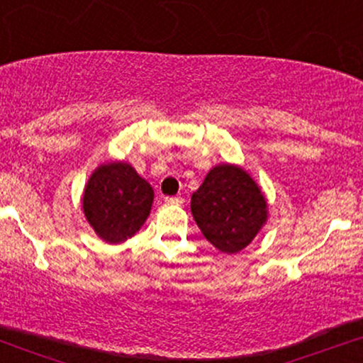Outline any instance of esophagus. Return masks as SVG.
<instances>
[{"label": "esophagus", "mask_w": 363, "mask_h": 363, "mask_svg": "<svg viewBox=\"0 0 363 363\" xmlns=\"http://www.w3.org/2000/svg\"><path fill=\"white\" fill-rule=\"evenodd\" d=\"M165 203H167V205H182L184 199H182L181 196H167V198H165Z\"/></svg>", "instance_id": "obj_1"}]
</instances>
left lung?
<instances>
[{
    "instance_id": "8db88e82",
    "label": "left lung",
    "mask_w": 363,
    "mask_h": 363,
    "mask_svg": "<svg viewBox=\"0 0 363 363\" xmlns=\"http://www.w3.org/2000/svg\"><path fill=\"white\" fill-rule=\"evenodd\" d=\"M191 211L203 235L218 251L235 254L252 242L268 218L259 186L244 169L216 165L191 198Z\"/></svg>"
}]
</instances>
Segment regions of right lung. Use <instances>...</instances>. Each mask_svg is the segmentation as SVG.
Returning a JSON list of instances; mask_svg holds the SVG:
<instances>
[{"label": "right lung", "instance_id": "1", "mask_svg": "<svg viewBox=\"0 0 363 363\" xmlns=\"http://www.w3.org/2000/svg\"><path fill=\"white\" fill-rule=\"evenodd\" d=\"M153 203L152 186L124 162H111L91 174L83 193V213L95 234L119 244L140 230Z\"/></svg>", "mask_w": 363, "mask_h": 363}]
</instances>
